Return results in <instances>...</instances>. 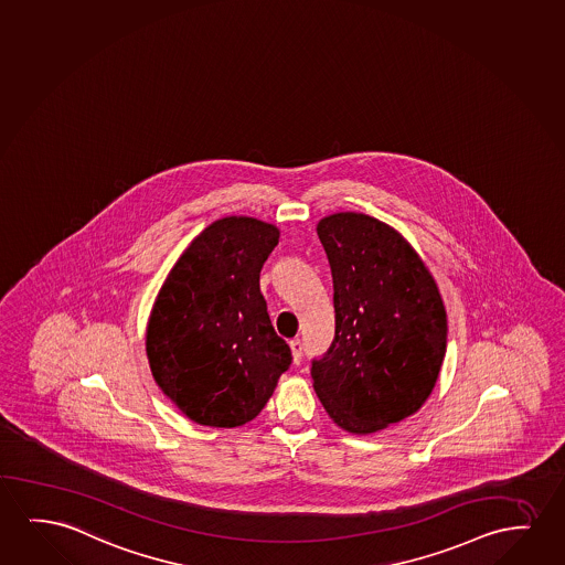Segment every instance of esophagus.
<instances>
[{
    "label": "esophagus",
    "mask_w": 565,
    "mask_h": 565,
    "mask_svg": "<svg viewBox=\"0 0 565 565\" xmlns=\"http://www.w3.org/2000/svg\"><path fill=\"white\" fill-rule=\"evenodd\" d=\"M289 348H291V353H294L295 365H299L301 360H303V342L299 338H295V340L289 342Z\"/></svg>",
    "instance_id": "1"
}]
</instances>
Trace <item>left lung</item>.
Instances as JSON below:
<instances>
[{"label": "left lung", "mask_w": 565, "mask_h": 565, "mask_svg": "<svg viewBox=\"0 0 565 565\" xmlns=\"http://www.w3.org/2000/svg\"><path fill=\"white\" fill-rule=\"evenodd\" d=\"M334 284L335 332L312 386L334 424L355 435L416 414L447 352V312L434 276L402 237L365 213L317 225Z\"/></svg>", "instance_id": "left-lung-1"}]
</instances>
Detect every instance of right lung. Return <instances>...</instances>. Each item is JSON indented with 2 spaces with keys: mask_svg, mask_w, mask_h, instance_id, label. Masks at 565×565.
<instances>
[{
  "mask_svg": "<svg viewBox=\"0 0 565 565\" xmlns=\"http://www.w3.org/2000/svg\"><path fill=\"white\" fill-rule=\"evenodd\" d=\"M278 241L276 225L254 217L213 221L159 289L146 332L149 367L200 426L250 422L291 365L260 294L262 266Z\"/></svg>",
  "mask_w": 565,
  "mask_h": 565,
  "instance_id": "add662e5",
  "label": "right lung"
}]
</instances>
